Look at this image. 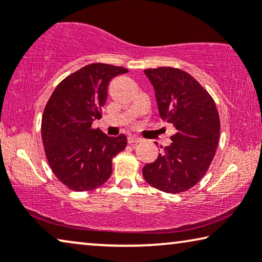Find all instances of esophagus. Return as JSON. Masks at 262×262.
<instances>
[{"label": "esophagus", "instance_id": "esophagus-1", "mask_svg": "<svg viewBox=\"0 0 262 262\" xmlns=\"http://www.w3.org/2000/svg\"><path fill=\"white\" fill-rule=\"evenodd\" d=\"M127 142L130 143V144H136V143L142 142V138L137 137V136H130V137L127 138Z\"/></svg>", "mask_w": 262, "mask_h": 262}]
</instances>
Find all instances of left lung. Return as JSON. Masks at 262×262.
Returning a JSON list of instances; mask_svg holds the SVG:
<instances>
[{
  "label": "left lung",
  "instance_id": "left-lung-1",
  "mask_svg": "<svg viewBox=\"0 0 262 262\" xmlns=\"http://www.w3.org/2000/svg\"><path fill=\"white\" fill-rule=\"evenodd\" d=\"M144 74L155 91L161 119L177 132L155 162L145 164L143 177L160 191L185 192L205 175L216 154L221 128L216 103L184 70L161 67Z\"/></svg>",
  "mask_w": 262,
  "mask_h": 262
}]
</instances>
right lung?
I'll use <instances>...</instances> for the list:
<instances>
[{
  "instance_id": "1",
  "label": "right lung",
  "mask_w": 262,
  "mask_h": 262,
  "mask_svg": "<svg viewBox=\"0 0 262 262\" xmlns=\"http://www.w3.org/2000/svg\"><path fill=\"white\" fill-rule=\"evenodd\" d=\"M123 67L93 63L57 85L41 119V139L53 174L76 192L92 191L108 180L112 159L127 144L125 135L108 137L94 120L101 118L110 81L127 73Z\"/></svg>"
}]
</instances>
